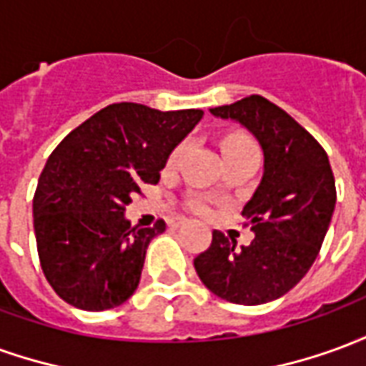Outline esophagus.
<instances>
[{"label":"esophagus","instance_id":"obj_1","mask_svg":"<svg viewBox=\"0 0 366 366\" xmlns=\"http://www.w3.org/2000/svg\"><path fill=\"white\" fill-rule=\"evenodd\" d=\"M184 222H186V219H182V217H172V219H168V227H180V225H184Z\"/></svg>","mask_w":366,"mask_h":366}]
</instances>
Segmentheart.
<instances>
[{"label": "heart", "instance_id": "1", "mask_svg": "<svg viewBox=\"0 0 366 366\" xmlns=\"http://www.w3.org/2000/svg\"><path fill=\"white\" fill-rule=\"evenodd\" d=\"M222 151L223 154H227V152H233V151H257V144H254L253 139H251L249 135H245V133H231V135H227L222 141ZM182 152H184V147L174 149V152L170 154V164L178 162V159L182 157ZM194 207H196L198 212H204V209H206L202 204H196Z\"/></svg>", "mask_w": 366, "mask_h": 366}]
</instances>
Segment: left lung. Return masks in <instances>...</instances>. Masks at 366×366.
Returning <instances> with one entry per match:
<instances>
[{"label":"left lung","instance_id":"obj_1","mask_svg":"<svg viewBox=\"0 0 366 366\" xmlns=\"http://www.w3.org/2000/svg\"><path fill=\"white\" fill-rule=\"evenodd\" d=\"M253 133L264 152V174L243 207L254 231L251 245L215 229L194 259L199 280L215 296L259 306L280 298L306 276L322 249L335 209V178L327 152L298 121L262 96L212 107Z\"/></svg>","mask_w":366,"mask_h":366}]
</instances>
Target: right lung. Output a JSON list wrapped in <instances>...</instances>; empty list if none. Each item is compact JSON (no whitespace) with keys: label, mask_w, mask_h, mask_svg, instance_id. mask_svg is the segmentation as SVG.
Wrapping results in <instances>:
<instances>
[{"label":"right lung","mask_w":366,"mask_h":366,"mask_svg":"<svg viewBox=\"0 0 366 366\" xmlns=\"http://www.w3.org/2000/svg\"><path fill=\"white\" fill-rule=\"evenodd\" d=\"M202 115L112 104L52 151L36 184L33 225L41 269L70 306L102 312L133 296L147 247L167 223L131 227L125 206L144 184L159 182L168 154Z\"/></svg>","instance_id":"obj_1"}]
</instances>
